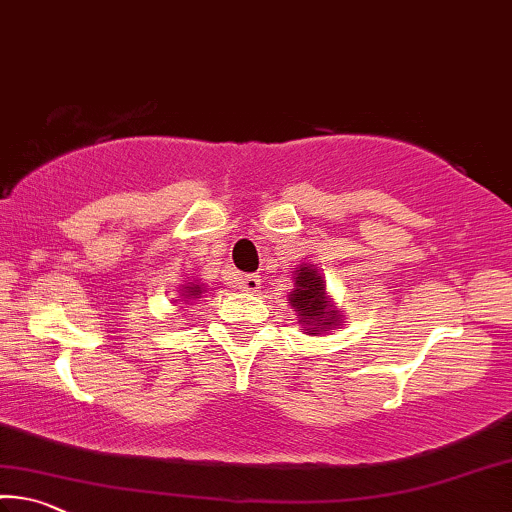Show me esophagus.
Instances as JSON below:
<instances>
[{"instance_id": "1", "label": "esophagus", "mask_w": 512, "mask_h": 512, "mask_svg": "<svg viewBox=\"0 0 512 512\" xmlns=\"http://www.w3.org/2000/svg\"><path fill=\"white\" fill-rule=\"evenodd\" d=\"M259 285H262V280H259V275H255V273L243 275L241 282H239V287L243 291H259Z\"/></svg>"}]
</instances>
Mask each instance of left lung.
Segmentation results:
<instances>
[{"label": "left lung", "mask_w": 512, "mask_h": 512, "mask_svg": "<svg viewBox=\"0 0 512 512\" xmlns=\"http://www.w3.org/2000/svg\"><path fill=\"white\" fill-rule=\"evenodd\" d=\"M291 310L307 335H323L344 326V314L328 296L319 266L300 264L294 271V291L289 294Z\"/></svg>", "instance_id": "left-lung-1"}]
</instances>
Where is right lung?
<instances>
[{
  "mask_svg": "<svg viewBox=\"0 0 512 512\" xmlns=\"http://www.w3.org/2000/svg\"><path fill=\"white\" fill-rule=\"evenodd\" d=\"M205 291L207 287L202 285L200 280H191V282L184 280V285H180V296H177V300H182V303H191V300H198Z\"/></svg>",
  "mask_w": 512,
  "mask_h": 512,
  "instance_id": "add662e5",
  "label": "right lung"
}]
</instances>
